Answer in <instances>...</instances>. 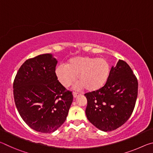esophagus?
<instances>
[{
    "label": "esophagus",
    "mask_w": 153,
    "mask_h": 153,
    "mask_svg": "<svg viewBox=\"0 0 153 153\" xmlns=\"http://www.w3.org/2000/svg\"><path fill=\"white\" fill-rule=\"evenodd\" d=\"M79 95H80V94H79V93H77V92H74L73 93V96H74V98H77Z\"/></svg>",
    "instance_id": "34e87169"
}]
</instances>
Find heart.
<instances>
[{
	"label": "heart",
	"mask_w": 153,
	"mask_h": 153,
	"mask_svg": "<svg viewBox=\"0 0 153 153\" xmlns=\"http://www.w3.org/2000/svg\"><path fill=\"white\" fill-rule=\"evenodd\" d=\"M110 65L104 59L91 56H75L67 61L65 66L56 69L58 79L65 87L74 83L77 77L79 86L95 92L105 86L110 74Z\"/></svg>",
	"instance_id": "b5f03b06"
}]
</instances>
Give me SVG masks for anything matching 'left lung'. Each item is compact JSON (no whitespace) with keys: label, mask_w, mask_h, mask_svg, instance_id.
Returning <instances> with one entry per match:
<instances>
[{"label":"left lung","mask_w":153,"mask_h":153,"mask_svg":"<svg viewBox=\"0 0 153 153\" xmlns=\"http://www.w3.org/2000/svg\"><path fill=\"white\" fill-rule=\"evenodd\" d=\"M138 81L125 61L112 66L105 86L85 94L86 115L96 128L103 131L115 130L125 123L132 113L138 96Z\"/></svg>","instance_id":"left-lung-1"}]
</instances>
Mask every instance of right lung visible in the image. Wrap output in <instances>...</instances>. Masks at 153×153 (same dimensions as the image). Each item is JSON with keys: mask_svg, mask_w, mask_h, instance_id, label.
I'll return each mask as SVG.
<instances>
[{"mask_svg": "<svg viewBox=\"0 0 153 153\" xmlns=\"http://www.w3.org/2000/svg\"><path fill=\"white\" fill-rule=\"evenodd\" d=\"M58 61L52 54L27 59L18 70L13 82L14 100L25 123L33 130L51 133L66 120L73 94L59 82Z\"/></svg>", "mask_w": 153, "mask_h": 153, "instance_id": "add662e5", "label": "right lung"}]
</instances>
